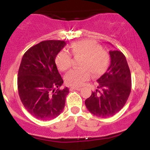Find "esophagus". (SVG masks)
I'll list each match as a JSON object with an SVG mask.
<instances>
[{
  "instance_id": "1",
  "label": "esophagus",
  "mask_w": 150,
  "mask_h": 150,
  "mask_svg": "<svg viewBox=\"0 0 150 150\" xmlns=\"http://www.w3.org/2000/svg\"><path fill=\"white\" fill-rule=\"evenodd\" d=\"M81 89V88H79V87H71L70 88H69V90H70V91H72V90L80 91Z\"/></svg>"
}]
</instances>
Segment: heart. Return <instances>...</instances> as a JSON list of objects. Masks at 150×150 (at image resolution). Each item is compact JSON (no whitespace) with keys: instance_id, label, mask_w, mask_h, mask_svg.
Masks as SVG:
<instances>
[{"instance_id":"b5f03b06","label":"heart","mask_w":150,"mask_h":150,"mask_svg":"<svg viewBox=\"0 0 150 150\" xmlns=\"http://www.w3.org/2000/svg\"><path fill=\"white\" fill-rule=\"evenodd\" d=\"M70 52L75 57H81L80 66L66 74L64 81L71 86H81L90 78L91 72L94 76L102 75L107 69L110 57L107 51L94 40H83L74 42L70 46ZM56 64L59 70L66 71L71 67L72 58L70 53L63 50L56 57Z\"/></svg>"}]
</instances>
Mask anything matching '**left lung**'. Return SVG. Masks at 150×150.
<instances>
[{"instance_id": "8db88e82", "label": "left lung", "mask_w": 150, "mask_h": 150, "mask_svg": "<svg viewBox=\"0 0 150 150\" xmlns=\"http://www.w3.org/2000/svg\"><path fill=\"white\" fill-rule=\"evenodd\" d=\"M110 67L97 80V89L85 101L91 113L107 118L124 107L131 90V76L126 59L121 51H110Z\"/></svg>"}]
</instances>
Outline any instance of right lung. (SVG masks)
Masks as SVG:
<instances>
[{
    "label": "right lung",
    "mask_w": 150,
    "mask_h": 150,
    "mask_svg": "<svg viewBox=\"0 0 150 150\" xmlns=\"http://www.w3.org/2000/svg\"><path fill=\"white\" fill-rule=\"evenodd\" d=\"M65 45L64 40H44L22 57L18 71L19 96L29 113L38 120L55 118L64 108L69 88L59 89L63 80L55 59Z\"/></svg>",
    "instance_id": "obj_1"
}]
</instances>
